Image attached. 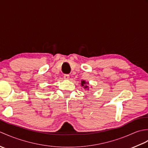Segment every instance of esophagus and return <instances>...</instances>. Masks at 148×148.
Here are the masks:
<instances>
[{"instance_id":"1","label":"esophagus","mask_w":148,"mask_h":148,"mask_svg":"<svg viewBox=\"0 0 148 148\" xmlns=\"http://www.w3.org/2000/svg\"><path fill=\"white\" fill-rule=\"evenodd\" d=\"M64 78L66 80H68L69 79V74H65L64 76Z\"/></svg>"}]
</instances>
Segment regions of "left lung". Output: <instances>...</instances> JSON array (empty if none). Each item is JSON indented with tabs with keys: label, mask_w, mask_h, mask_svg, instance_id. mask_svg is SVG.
Returning <instances> with one entry per match:
<instances>
[{
	"label": "left lung",
	"mask_w": 148,
	"mask_h": 148,
	"mask_svg": "<svg viewBox=\"0 0 148 148\" xmlns=\"http://www.w3.org/2000/svg\"><path fill=\"white\" fill-rule=\"evenodd\" d=\"M86 83L88 84V83H86L85 81H83H83H81V86H82L83 87H84V89H88V86L86 85Z\"/></svg>",
	"instance_id": "1"
}]
</instances>
